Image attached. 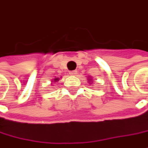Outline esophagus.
I'll return each mask as SVG.
<instances>
[{
    "mask_svg": "<svg viewBox=\"0 0 148 148\" xmlns=\"http://www.w3.org/2000/svg\"><path fill=\"white\" fill-rule=\"evenodd\" d=\"M70 75H76L77 74V71H71L70 73H69Z\"/></svg>",
    "mask_w": 148,
    "mask_h": 148,
    "instance_id": "obj_1",
    "label": "esophagus"
}]
</instances>
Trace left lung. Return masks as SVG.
Returning a JSON list of instances; mask_svg holds the SVG:
<instances>
[{
  "instance_id": "obj_1",
  "label": "left lung",
  "mask_w": 148,
  "mask_h": 148,
  "mask_svg": "<svg viewBox=\"0 0 148 148\" xmlns=\"http://www.w3.org/2000/svg\"><path fill=\"white\" fill-rule=\"evenodd\" d=\"M87 79H88V82L90 83V84H92V83H94V80L92 79L91 76H89V77L87 78Z\"/></svg>"
}]
</instances>
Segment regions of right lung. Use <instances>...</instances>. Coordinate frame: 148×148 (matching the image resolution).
I'll return each mask as SVG.
<instances>
[{"instance_id": "1", "label": "right lung", "mask_w": 148, "mask_h": 148, "mask_svg": "<svg viewBox=\"0 0 148 148\" xmlns=\"http://www.w3.org/2000/svg\"><path fill=\"white\" fill-rule=\"evenodd\" d=\"M59 79H60V78H58V77H55V78L52 80V83H57L58 81H59Z\"/></svg>"}]
</instances>
